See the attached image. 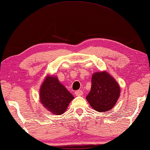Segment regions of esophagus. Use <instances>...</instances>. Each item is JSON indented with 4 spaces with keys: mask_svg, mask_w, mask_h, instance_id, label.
Masks as SVG:
<instances>
[{
    "mask_svg": "<svg viewBox=\"0 0 150 150\" xmlns=\"http://www.w3.org/2000/svg\"><path fill=\"white\" fill-rule=\"evenodd\" d=\"M75 95L77 96H81L83 95V91L82 90H77L75 91Z\"/></svg>",
    "mask_w": 150,
    "mask_h": 150,
    "instance_id": "esophagus-1",
    "label": "esophagus"
}]
</instances>
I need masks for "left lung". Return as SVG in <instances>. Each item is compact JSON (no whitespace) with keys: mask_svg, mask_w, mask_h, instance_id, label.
Listing matches in <instances>:
<instances>
[{"mask_svg":"<svg viewBox=\"0 0 150 150\" xmlns=\"http://www.w3.org/2000/svg\"><path fill=\"white\" fill-rule=\"evenodd\" d=\"M120 92L119 85L114 78L105 71L98 72L92 75L91 91L86 99L94 110L105 112L115 106Z\"/></svg>","mask_w":150,"mask_h":150,"instance_id":"8db88e82","label":"left lung"}]
</instances>
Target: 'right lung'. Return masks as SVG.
Masks as SVG:
<instances>
[{
    "mask_svg": "<svg viewBox=\"0 0 150 150\" xmlns=\"http://www.w3.org/2000/svg\"><path fill=\"white\" fill-rule=\"evenodd\" d=\"M40 101L45 108L54 115H60L74 98L56 76H47L39 91Z\"/></svg>",
    "mask_w": 150,
    "mask_h": 150,
    "instance_id": "add662e5",
    "label": "right lung"
}]
</instances>
